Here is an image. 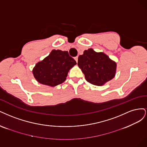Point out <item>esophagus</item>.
Instances as JSON below:
<instances>
[{
    "instance_id": "1",
    "label": "esophagus",
    "mask_w": 147,
    "mask_h": 147,
    "mask_svg": "<svg viewBox=\"0 0 147 147\" xmlns=\"http://www.w3.org/2000/svg\"><path fill=\"white\" fill-rule=\"evenodd\" d=\"M74 60L76 61V62H78V56H76V57H75L74 58Z\"/></svg>"
}]
</instances>
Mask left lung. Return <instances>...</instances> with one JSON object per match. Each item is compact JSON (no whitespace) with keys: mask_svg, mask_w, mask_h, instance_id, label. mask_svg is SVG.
<instances>
[{"mask_svg":"<svg viewBox=\"0 0 147 147\" xmlns=\"http://www.w3.org/2000/svg\"><path fill=\"white\" fill-rule=\"evenodd\" d=\"M78 65L87 81L101 86L114 78L117 63L103 53H96L90 48L78 57Z\"/></svg>","mask_w":147,"mask_h":147,"instance_id":"8db88e82","label":"left lung"}]
</instances>
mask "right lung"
Masks as SVG:
<instances>
[{
  "label": "right lung",
  "mask_w": 147,
  "mask_h": 147,
  "mask_svg": "<svg viewBox=\"0 0 147 147\" xmlns=\"http://www.w3.org/2000/svg\"><path fill=\"white\" fill-rule=\"evenodd\" d=\"M76 65L68 51L53 50L49 55L38 62L33 69V74L40 84L54 87L63 83L69 69Z\"/></svg>",
  "instance_id": "1"
}]
</instances>
